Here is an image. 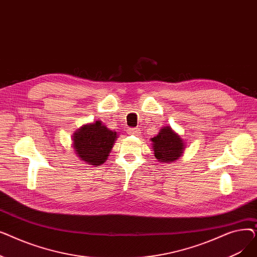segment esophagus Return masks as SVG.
<instances>
[{
	"mask_svg": "<svg viewBox=\"0 0 257 257\" xmlns=\"http://www.w3.org/2000/svg\"><path fill=\"white\" fill-rule=\"evenodd\" d=\"M128 133L133 134V136H139V134L141 133V130H140V128H129Z\"/></svg>",
	"mask_w": 257,
	"mask_h": 257,
	"instance_id": "obj_1",
	"label": "esophagus"
}]
</instances>
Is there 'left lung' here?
<instances>
[{
  "instance_id": "obj_1",
  "label": "left lung",
  "mask_w": 257,
  "mask_h": 257,
  "mask_svg": "<svg viewBox=\"0 0 257 257\" xmlns=\"http://www.w3.org/2000/svg\"><path fill=\"white\" fill-rule=\"evenodd\" d=\"M151 141L153 143L154 156L159 163H174L183 154L185 148L183 140L169 126L161 128L157 136L151 139Z\"/></svg>"
}]
</instances>
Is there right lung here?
I'll use <instances>...</instances> for the list:
<instances>
[{
  "label": "right lung",
  "instance_id": "right-lung-1",
  "mask_svg": "<svg viewBox=\"0 0 257 257\" xmlns=\"http://www.w3.org/2000/svg\"><path fill=\"white\" fill-rule=\"evenodd\" d=\"M116 138L115 131L108 129L98 119L83 125L73 134V147L81 160L90 166H100L109 156Z\"/></svg>",
  "mask_w": 257,
  "mask_h": 257
}]
</instances>
